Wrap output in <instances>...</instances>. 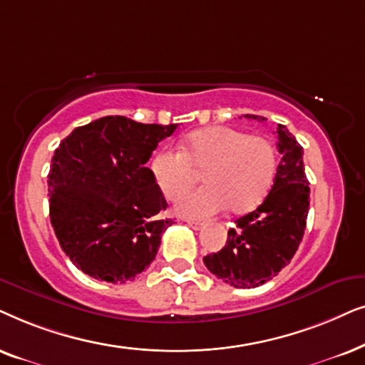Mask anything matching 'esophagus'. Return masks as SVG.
I'll return each instance as SVG.
<instances>
[{
    "label": "esophagus",
    "mask_w": 365,
    "mask_h": 365,
    "mask_svg": "<svg viewBox=\"0 0 365 365\" xmlns=\"http://www.w3.org/2000/svg\"><path fill=\"white\" fill-rule=\"evenodd\" d=\"M187 223H188V225H190V227L193 228V230H202V228L205 227V223H203V222H193V220H187Z\"/></svg>",
    "instance_id": "obj_1"
}]
</instances>
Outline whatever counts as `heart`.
Listing matches in <instances>:
<instances>
[{
	"instance_id": "heart-1",
	"label": "heart",
	"mask_w": 365,
	"mask_h": 365,
	"mask_svg": "<svg viewBox=\"0 0 365 365\" xmlns=\"http://www.w3.org/2000/svg\"><path fill=\"white\" fill-rule=\"evenodd\" d=\"M207 187L187 193L177 202L178 215L207 218L228 205L232 212H247L259 205L274 183L277 152L260 135H249L230 126H207L188 135L180 153L158 152L152 173L162 193L175 200L197 182L202 172Z\"/></svg>"
}]
</instances>
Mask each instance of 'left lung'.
I'll use <instances>...</instances> for the list:
<instances>
[{
  "mask_svg": "<svg viewBox=\"0 0 365 365\" xmlns=\"http://www.w3.org/2000/svg\"><path fill=\"white\" fill-rule=\"evenodd\" d=\"M245 118L265 121L257 115ZM277 137L282 158L269 195L254 212L237 218L222 250L203 257L213 275L237 289L259 287L290 264L307 223L310 188L304 150L287 126L277 125Z\"/></svg>",
  "mask_w": 365,
  "mask_h": 365,
  "instance_id": "8db88e82",
  "label": "left lung"
}]
</instances>
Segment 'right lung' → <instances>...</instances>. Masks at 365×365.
Masks as SVG:
<instances>
[{"label":"right lung","mask_w":365,"mask_h":365,"mask_svg":"<svg viewBox=\"0 0 365 365\" xmlns=\"http://www.w3.org/2000/svg\"><path fill=\"white\" fill-rule=\"evenodd\" d=\"M177 125L103 116L61 140L48 173L50 218L63 252L96 280L125 284L155 260L172 225L145 167Z\"/></svg>","instance_id":"right-lung-1"}]
</instances>
